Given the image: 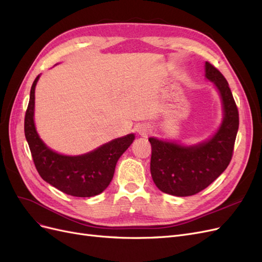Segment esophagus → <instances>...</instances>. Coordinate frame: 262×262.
I'll return each instance as SVG.
<instances>
[{
	"mask_svg": "<svg viewBox=\"0 0 262 262\" xmlns=\"http://www.w3.org/2000/svg\"><path fill=\"white\" fill-rule=\"evenodd\" d=\"M148 131H149V129H148V126H143V128H141V130H140V134H142V136H146V134L148 133Z\"/></svg>",
	"mask_w": 262,
	"mask_h": 262,
	"instance_id": "esophagus-1",
	"label": "esophagus"
}]
</instances>
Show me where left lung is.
Returning <instances> with one entry per match:
<instances>
[{"label":"left lung","mask_w":262,"mask_h":262,"mask_svg":"<svg viewBox=\"0 0 262 262\" xmlns=\"http://www.w3.org/2000/svg\"><path fill=\"white\" fill-rule=\"evenodd\" d=\"M205 76L215 84L223 100L224 120L215 136L190 147L148 139L152 146L150 173L156 187L165 193L188 196L202 191L227 168L233 157L238 109L226 78L208 61Z\"/></svg>","instance_id":"obj_1"}]
</instances>
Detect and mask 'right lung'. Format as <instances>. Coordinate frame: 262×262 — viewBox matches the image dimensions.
Listing matches in <instances>:
<instances>
[{
	"label": "right lung",
	"instance_id": "right-lung-1",
	"mask_svg": "<svg viewBox=\"0 0 262 262\" xmlns=\"http://www.w3.org/2000/svg\"><path fill=\"white\" fill-rule=\"evenodd\" d=\"M39 75L31 86L24 124L37 171L45 181L67 194L86 198L101 193L109 186L119 157L132 144L134 136L116 139L81 156H64L53 152L43 144L35 129V87Z\"/></svg>",
	"mask_w": 262,
	"mask_h": 262
}]
</instances>
